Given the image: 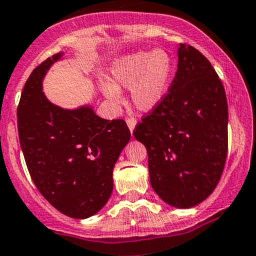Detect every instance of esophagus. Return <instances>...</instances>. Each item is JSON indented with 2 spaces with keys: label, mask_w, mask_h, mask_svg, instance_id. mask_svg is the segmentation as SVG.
Listing matches in <instances>:
<instances>
[{
  "label": "esophagus",
  "mask_w": 256,
  "mask_h": 256,
  "mask_svg": "<svg viewBox=\"0 0 256 256\" xmlns=\"http://www.w3.org/2000/svg\"><path fill=\"white\" fill-rule=\"evenodd\" d=\"M136 124H137V122H136L134 118H128V119H126V126H128V128H130V133H133V130H134Z\"/></svg>",
  "instance_id": "34e87169"
}]
</instances>
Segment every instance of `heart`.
Masks as SVG:
<instances>
[{"label": "heart", "mask_w": 256, "mask_h": 256, "mask_svg": "<svg viewBox=\"0 0 256 256\" xmlns=\"http://www.w3.org/2000/svg\"><path fill=\"white\" fill-rule=\"evenodd\" d=\"M174 62L167 51L140 50L118 58L112 64L110 82L102 84V92L109 100H120V90L130 89V100L140 112L157 108L171 84Z\"/></svg>", "instance_id": "obj_1"}]
</instances>
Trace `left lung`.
Here are the masks:
<instances>
[{
  "label": "left lung",
  "mask_w": 256,
  "mask_h": 256,
  "mask_svg": "<svg viewBox=\"0 0 256 256\" xmlns=\"http://www.w3.org/2000/svg\"><path fill=\"white\" fill-rule=\"evenodd\" d=\"M168 94L142 119L134 138L148 153L150 186L170 206L190 208L220 181L228 154V100L211 62L180 44Z\"/></svg>",
  "instance_id": "1"
}]
</instances>
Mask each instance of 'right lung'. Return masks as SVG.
Segmentation results:
<instances>
[{
	"label": "right lung",
	"mask_w": 256,
	"mask_h": 256,
	"mask_svg": "<svg viewBox=\"0 0 256 256\" xmlns=\"http://www.w3.org/2000/svg\"><path fill=\"white\" fill-rule=\"evenodd\" d=\"M64 52L28 76L17 108V128L34 184L54 208L74 218L96 215L113 191V168L130 140L123 119L106 120L92 106L64 109L42 92V80Z\"/></svg>",
	"instance_id": "right-lung-1"
}]
</instances>
